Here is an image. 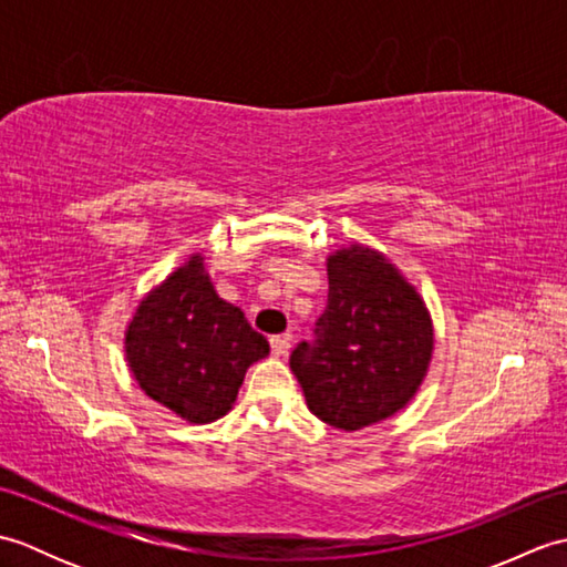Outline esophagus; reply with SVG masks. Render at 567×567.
<instances>
[{
  "mask_svg": "<svg viewBox=\"0 0 567 567\" xmlns=\"http://www.w3.org/2000/svg\"><path fill=\"white\" fill-rule=\"evenodd\" d=\"M290 341H292V336L290 333H280V336H270V351H272V355H285L287 351H290Z\"/></svg>",
  "mask_w": 567,
  "mask_h": 567,
  "instance_id": "1",
  "label": "esophagus"
}]
</instances>
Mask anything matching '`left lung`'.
I'll use <instances>...</instances> for the list:
<instances>
[{
  "mask_svg": "<svg viewBox=\"0 0 567 567\" xmlns=\"http://www.w3.org/2000/svg\"><path fill=\"white\" fill-rule=\"evenodd\" d=\"M327 265V309L315 341L292 351L290 368L311 414L358 431L394 416L416 394L431 363L433 327L424 299L382 252L353 244Z\"/></svg>",
  "mask_w": 567,
  "mask_h": 567,
  "instance_id": "left-lung-1",
  "label": "left lung"
}]
</instances>
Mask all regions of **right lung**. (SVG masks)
<instances>
[{"label": "right lung", "mask_w": 567, "mask_h": 567, "mask_svg": "<svg viewBox=\"0 0 567 567\" xmlns=\"http://www.w3.org/2000/svg\"><path fill=\"white\" fill-rule=\"evenodd\" d=\"M124 343L141 390L189 424L221 419L246 370L270 353L244 311L216 295L199 252L143 299Z\"/></svg>", "instance_id": "right-lung-1"}]
</instances>
